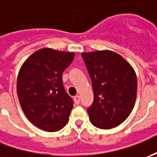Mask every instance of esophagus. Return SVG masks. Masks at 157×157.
Segmentation results:
<instances>
[{"instance_id": "obj_1", "label": "esophagus", "mask_w": 157, "mask_h": 157, "mask_svg": "<svg viewBox=\"0 0 157 157\" xmlns=\"http://www.w3.org/2000/svg\"><path fill=\"white\" fill-rule=\"evenodd\" d=\"M74 101L75 103L76 104V105H79L80 104V96L79 95H76V96L74 97Z\"/></svg>"}]
</instances>
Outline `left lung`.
Wrapping results in <instances>:
<instances>
[{
    "label": "left lung",
    "mask_w": 157,
    "mask_h": 157,
    "mask_svg": "<svg viewBox=\"0 0 157 157\" xmlns=\"http://www.w3.org/2000/svg\"><path fill=\"white\" fill-rule=\"evenodd\" d=\"M91 78L94 101L87 108L100 129L117 127L127 119L136 101L137 81L131 64L118 53L98 51L82 54Z\"/></svg>",
    "instance_id": "left-lung-1"
}]
</instances>
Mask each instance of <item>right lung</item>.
<instances>
[{
  "mask_svg": "<svg viewBox=\"0 0 157 157\" xmlns=\"http://www.w3.org/2000/svg\"><path fill=\"white\" fill-rule=\"evenodd\" d=\"M75 57L73 52L44 48L34 52L20 68L17 94L26 118L46 132L67 124L73 100L66 93L62 75Z\"/></svg>",
  "mask_w": 157,
  "mask_h": 157,
  "instance_id": "1",
  "label": "right lung"
}]
</instances>
